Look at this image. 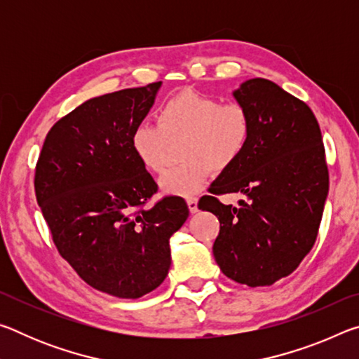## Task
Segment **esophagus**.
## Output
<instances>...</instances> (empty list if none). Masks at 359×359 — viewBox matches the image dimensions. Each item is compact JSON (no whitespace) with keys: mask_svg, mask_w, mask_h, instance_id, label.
I'll return each instance as SVG.
<instances>
[{"mask_svg":"<svg viewBox=\"0 0 359 359\" xmlns=\"http://www.w3.org/2000/svg\"><path fill=\"white\" fill-rule=\"evenodd\" d=\"M187 204H188V209H190L191 214H196V212H198V199L196 198H188Z\"/></svg>","mask_w":359,"mask_h":359,"instance_id":"1","label":"esophagus"}]
</instances>
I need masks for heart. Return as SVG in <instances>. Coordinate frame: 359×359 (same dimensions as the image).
<instances>
[{
    "label": "heart",
    "mask_w": 359,
    "mask_h": 359,
    "mask_svg": "<svg viewBox=\"0 0 359 359\" xmlns=\"http://www.w3.org/2000/svg\"><path fill=\"white\" fill-rule=\"evenodd\" d=\"M180 144L182 165L160 179L165 194L190 196L205 185L212 169L224 171L239 160L250 139V118L236 102L222 104L214 96L185 90L163 102L156 125L144 121L131 135V150L149 172L168 165L171 144Z\"/></svg>",
    "instance_id": "b5f03b06"
}]
</instances>
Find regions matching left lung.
<instances>
[{
    "instance_id": "left-lung-1",
    "label": "left lung",
    "mask_w": 359,
    "mask_h": 359,
    "mask_svg": "<svg viewBox=\"0 0 359 359\" xmlns=\"http://www.w3.org/2000/svg\"><path fill=\"white\" fill-rule=\"evenodd\" d=\"M250 118L238 161L212 182V194L242 193L239 208L203 198L220 222L214 257L231 280L266 287L290 276L317 239L330 188L321 131L306 102L267 79L233 92Z\"/></svg>"
}]
</instances>
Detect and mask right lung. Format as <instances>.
Here are the masks:
<instances>
[{
    "label": "right lung",
    "mask_w": 359,
    "mask_h": 359,
    "mask_svg": "<svg viewBox=\"0 0 359 359\" xmlns=\"http://www.w3.org/2000/svg\"><path fill=\"white\" fill-rule=\"evenodd\" d=\"M161 82L96 96L47 133L34 172L36 199L62 257L90 287L137 299L171 267L169 239L188 218L179 196L156 193L131 150Z\"/></svg>",
    "instance_id": "right-lung-1"
}]
</instances>
